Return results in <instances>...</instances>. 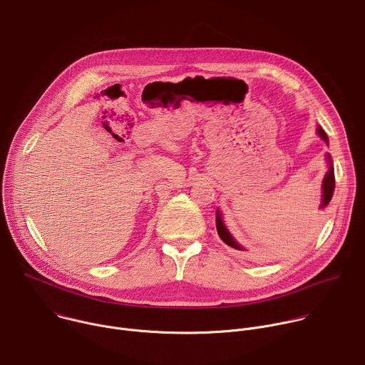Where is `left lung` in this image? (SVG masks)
I'll list each match as a JSON object with an SVG mask.
<instances>
[{
	"instance_id": "8db88e82",
	"label": "left lung",
	"mask_w": 365,
	"mask_h": 365,
	"mask_svg": "<svg viewBox=\"0 0 365 365\" xmlns=\"http://www.w3.org/2000/svg\"><path fill=\"white\" fill-rule=\"evenodd\" d=\"M319 138L328 145V136L327 133L322 130L321 126H318L317 129ZM327 162H328V172L325 173V178H324V182H322V199H321V205H319V209H325L327 205L329 203L331 197H332V193H334V189H335V178H334V166H332V160H331V156L327 155ZM216 229H217V235L219 237L225 242L226 245L235 248V250H239V251H244V248H242L237 242L233 239V236L229 233V230L226 229L223 220H222V215L219 210H216Z\"/></svg>"
}]
</instances>
